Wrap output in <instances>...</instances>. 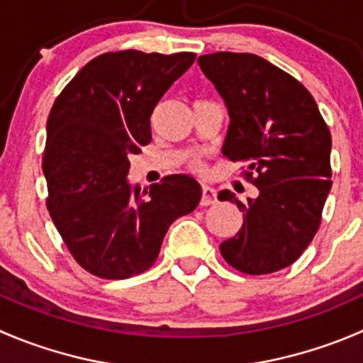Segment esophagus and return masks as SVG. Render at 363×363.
Segmentation results:
<instances>
[{
  "label": "esophagus",
  "instance_id": "esophagus-1",
  "mask_svg": "<svg viewBox=\"0 0 363 363\" xmlns=\"http://www.w3.org/2000/svg\"><path fill=\"white\" fill-rule=\"evenodd\" d=\"M214 202H216V191L209 188V186H203L202 196H200V206H211Z\"/></svg>",
  "mask_w": 363,
  "mask_h": 363
}]
</instances>
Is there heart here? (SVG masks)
<instances>
[{
    "instance_id": "obj_1",
    "label": "heart",
    "mask_w": 363,
    "mask_h": 363,
    "mask_svg": "<svg viewBox=\"0 0 363 363\" xmlns=\"http://www.w3.org/2000/svg\"><path fill=\"white\" fill-rule=\"evenodd\" d=\"M189 167H191L193 172H203V163L200 160H193Z\"/></svg>"
}]
</instances>
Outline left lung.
Instances as JSON below:
<instances>
[{
    "label": "left lung",
    "mask_w": 363,
    "mask_h": 363,
    "mask_svg": "<svg viewBox=\"0 0 363 363\" xmlns=\"http://www.w3.org/2000/svg\"><path fill=\"white\" fill-rule=\"evenodd\" d=\"M199 65L230 117L221 152L245 164L242 175L259 189L246 203L220 193L242 213V227L220 252L246 275L275 273L300 259L321 225L332 135L307 88L260 56L220 51Z\"/></svg>",
    "instance_id": "left-lung-1"
}]
</instances>
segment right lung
<instances>
[{
	"instance_id": "right-lung-1",
	"label": "right lung",
	"mask_w": 363,
	"mask_h": 363,
	"mask_svg": "<svg viewBox=\"0 0 363 363\" xmlns=\"http://www.w3.org/2000/svg\"><path fill=\"white\" fill-rule=\"evenodd\" d=\"M195 52H104L56 97L42 170L48 211L70 255L88 273L122 280L156 262L168 227L200 202L189 175H167L150 189L128 182L129 157L152 140L150 117Z\"/></svg>"
}]
</instances>
